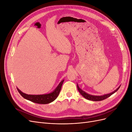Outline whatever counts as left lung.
<instances>
[{"label":"left lung","instance_id":"obj_1","mask_svg":"<svg viewBox=\"0 0 132 132\" xmlns=\"http://www.w3.org/2000/svg\"><path fill=\"white\" fill-rule=\"evenodd\" d=\"M120 86H119L116 90H114L113 92H112V93H111L110 94L104 95L103 96H94V95H89L88 94L86 93L85 92H84V91H82L81 89H80L79 86L77 85L78 90L79 91V93H80V94L82 96L84 97H85V98L89 100H91V101H102V100H105V99H106L108 97H109L110 96H111L113 94L116 93V92L119 89V88L120 87Z\"/></svg>","mask_w":132,"mask_h":132}]
</instances>
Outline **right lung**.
Masks as SVG:
<instances>
[{
  "label": "right lung",
  "mask_w": 132,
  "mask_h": 132,
  "mask_svg": "<svg viewBox=\"0 0 132 132\" xmlns=\"http://www.w3.org/2000/svg\"><path fill=\"white\" fill-rule=\"evenodd\" d=\"M64 80H63L59 83V84L57 87V88L55 89V90L53 92L50 94L45 95H27L22 93V92H21L19 89L17 88V89L20 94L25 99L28 100L35 103H39V104H47V103H49L53 102L57 98L59 94L60 91H61Z\"/></svg>",
  "instance_id": "obj_1"
}]
</instances>
